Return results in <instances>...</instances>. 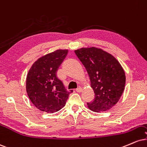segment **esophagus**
<instances>
[{"mask_svg":"<svg viewBox=\"0 0 147 147\" xmlns=\"http://www.w3.org/2000/svg\"><path fill=\"white\" fill-rule=\"evenodd\" d=\"M76 91L77 92H78V93H80V92H81V91H82V88H81L80 87H78L76 89Z\"/></svg>","mask_w":147,"mask_h":147,"instance_id":"34e87169","label":"esophagus"}]
</instances>
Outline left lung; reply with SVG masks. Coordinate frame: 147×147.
<instances>
[{
    "label": "left lung",
    "instance_id": "obj_1",
    "mask_svg": "<svg viewBox=\"0 0 147 147\" xmlns=\"http://www.w3.org/2000/svg\"><path fill=\"white\" fill-rule=\"evenodd\" d=\"M75 53L87 69L95 93L88 107L95 112L110 109L125 89L126 77L121 65L111 54L94 47L75 50Z\"/></svg>",
    "mask_w": 147,
    "mask_h": 147
}]
</instances>
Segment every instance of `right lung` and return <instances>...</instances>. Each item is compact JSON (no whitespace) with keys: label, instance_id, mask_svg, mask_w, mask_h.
Wrapping results in <instances>:
<instances>
[{"label":"right lung","instance_id":"add662e5","mask_svg":"<svg viewBox=\"0 0 147 147\" xmlns=\"http://www.w3.org/2000/svg\"><path fill=\"white\" fill-rule=\"evenodd\" d=\"M67 53V49L48 53L36 60L29 71L26 90L32 102L41 111L53 113L59 111L73 92L67 91L57 77V71Z\"/></svg>","mask_w":147,"mask_h":147}]
</instances>
